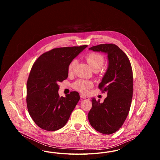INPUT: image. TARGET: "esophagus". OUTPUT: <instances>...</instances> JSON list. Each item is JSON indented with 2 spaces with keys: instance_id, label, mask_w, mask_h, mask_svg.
<instances>
[{
  "instance_id": "34e87169",
  "label": "esophagus",
  "mask_w": 160,
  "mask_h": 160,
  "mask_svg": "<svg viewBox=\"0 0 160 160\" xmlns=\"http://www.w3.org/2000/svg\"><path fill=\"white\" fill-rule=\"evenodd\" d=\"M80 98H82V99H86V100H89V97H86V96H85L84 95H80Z\"/></svg>"
}]
</instances>
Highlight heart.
I'll list each match as a JSON object with an SVG mask.
<instances>
[{"label": "heart", "mask_w": 160, "mask_h": 160, "mask_svg": "<svg viewBox=\"0 0 160 160\" xmlns=\"http://www.w3.org/2000/svg\"><path fill=\"white\" fill-rule=\"evenodd\" d=\"M86 60L88 62L92 69L94 71H99L104 63V57L103 55L96 52H92L88 54L86 56ZM76 63V59H73L69 63L68 67L69 74L73 72ZM93 83L92 81L83 79L77 80L72 84V88L82 93H87L89 89L93 87Z\"/></svg>", "instance_id": "heart-1"}]
</instances>
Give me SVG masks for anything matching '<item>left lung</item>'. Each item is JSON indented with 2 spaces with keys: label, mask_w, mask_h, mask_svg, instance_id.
<instances>
[{
  "label": "left lung",
  "mask_w": 160,
  "mask_h": 160,
  "mask_svg": "<svg viewBox=\"0 0 160 160\" xmlns=\"http://www.w3.org/2000/svg\"><path fill=\"white\" fill-rule=\"evenodd\" d=\"M108 54V67L98 88L107 93L103 102L92 98L88 119L92 127L104 134H111L121 128L128 114L133 93L132 69L129 59L114 44H103L89 48Z\"/></svg>",
  "instance_id": "8db88e82"
}]
</instances>
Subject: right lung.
<instances>
[{
    "instance_id": "add662e5",
    "label": "right lung",
    "mask_w": 160,
    "mask_h": 160,
    "mask_svg": "<svg viewBox=\"0 0 160 160\" xmlns=\"http://www.w3.org/2000/svg\"><path fill=\"white\" fill-rule=\"evenodd\" d=\"M87 46L55 48L41 54L32 65L26 103L32 119L41 128L54 131L68 122L80 95L73 91L60 97L58 83L67 78L69 63Z\"/></svg>"
}]
</instances>
